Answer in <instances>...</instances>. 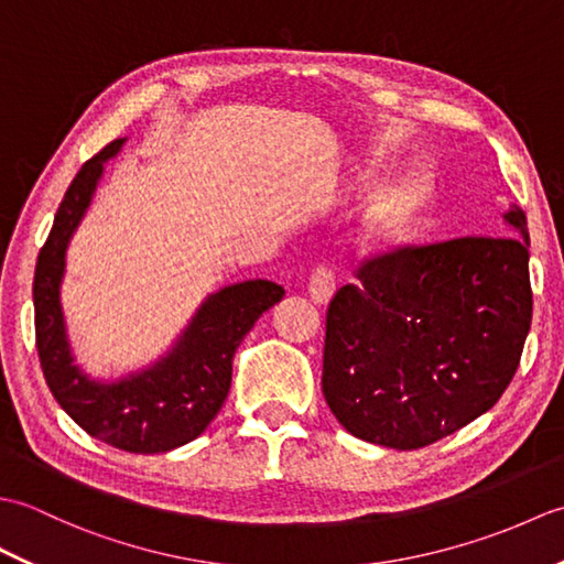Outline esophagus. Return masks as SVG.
Here are the masks:
<instances>
[{"instance_id":"34e87169","label":"esophagus","mask_w":564,"mask_h":564,"mask_svg":"<svg viewBox=\"0 0 564 564\" xmlns=\"http://www.w3.org/2000/svg\"><path fill=\"white\" fill-rule=\"evenodd\" d=\"M307 291L317 305H327L332 301L334 291H337V283H334V271L327 267V263H319V267L313 271V275H310Z\"/></svg>"}]
</instances>
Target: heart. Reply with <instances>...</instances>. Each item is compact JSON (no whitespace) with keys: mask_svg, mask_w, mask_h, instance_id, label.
Wrapping results in <instances>:
<instances>
[{"mask_svg":"<svg viewBox=\"0 0 564 564\" xmlns=\"http://www.w3.org/2000/svg\"><path fill=\"white\" fill-rule=\"evenodd\" d=\"M370 184H378V172L368 174ZM434 203V184L431 178L410 172L398 182H392L373 196L358 227V242L366 249L382 251L410 242L422 227L426 213Z\"/></svg>","mask_w":564,"mask_h":564,"instance_id":"1","label":"heart"}]
</instances>
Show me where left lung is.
Returning a JSON list of instances; mask_svg holds the SVG:
<instances>
[{
  "label": "left lung",
  "instance_id": "obj_1",
  "mask_svg": "<svg viewBox=\"0 0 564 564\" xmlns=\"http://www.w3.org/2000/svg\"><path fill=\"white\" fill-rule=\"evenodd\" d=\"M505 220L521 237L398 247L332 297L322 392L349 434L424 448L505 394L533 315L525 213Z\"/></svg>",
  "mask_w": 564,
  "mask_h": 564
}]
</instances>
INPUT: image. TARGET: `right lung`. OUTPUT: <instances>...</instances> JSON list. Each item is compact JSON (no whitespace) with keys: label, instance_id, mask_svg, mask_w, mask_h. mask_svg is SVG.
Returning a JSON list of instances; mask_svg holds the SVG:
<instances>
[{"label":"right lung","instance_id":"1","mask_svg":"<svg viewBox=\"0 0 564 564\" xmlns=\"http://www.w3.org/2000/svg\"><path fill=\"white\" fill-rule=\"evenodd\" d=\"M123 142L113 140L84 162L55 213L33 275L35 346L53 398L89 436L128 453H166L200 436L220 412L230 392L237 346L285 291L261 279L227 285L208 295L174 349L158 364L113 382L91 380L79 370L59 305L65 251L97 191L104 162Z\"/></svg>","mask_w":564,"mask_h":564}]
</instances>
